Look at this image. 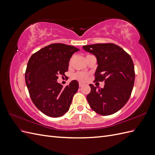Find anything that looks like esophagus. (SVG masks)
Masks as SVG:
<instances>
[{"mask_svg":"<svg viewBox=\"0 0 155 155\" xmlns=\"http://www.w3.org/2000/svg\"><path fill=\"white\" fill-rule=\"evenodd\" d=\"M79 87H81L83 86V84L81 83H79Z\"/></svg>","mask_w":155,"mask_h":155,"instance_id":"34e87169","label":"esophagus"}]
</instances>
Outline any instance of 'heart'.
I'll list each match as a JSON object with an SVG mask.
<instances>
[{
  "label": "heart",
  "mask_w": 155,
  "mask_h": 155,
  "mask_svg": "<svg viewBox=\"0 0 155 155\" xmlns=\"http://www.w3.org/2000/svg\"><path fill=\"white\" fill-rule=\"evenodd\" d=\"M88 75L85 72H78L74 75V78L81 82H85L87 80Z\"/></svg>",
  "instance_id": "b5f03b06"
}]
</instances>
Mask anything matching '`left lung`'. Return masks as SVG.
I'll list each match as a JSON object with an SVG mask.
<instances>
[{"label": "left lung", "mask_w": 155, "mask_h": 155, "mask_svg": "<svg viewBox=\"0 0 155 155\" xmlns=\"http://www.w3.org/2000/svg\"><path fill=\"white\" fill-rule=\"evenodd\" d=\"M83 48L97 59L95 81H105L101 88L89 85L88 104L100 115L114 114L126 104L132 92L135 79L133 60L123 48L112 43L85 45Z\"/></svg>", "instance_id": "left-lung-1"}]
</instances>
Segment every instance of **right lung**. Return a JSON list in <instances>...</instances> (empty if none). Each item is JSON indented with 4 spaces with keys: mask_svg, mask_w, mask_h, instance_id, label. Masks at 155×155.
Masks as SVG:
<instances>
[{
    "mask_svg": "<svg viewBox=\"0 0 155 155\" xmlns=\"http://www.w3.org/2000/svg\"><path fill=\"white\" fill-rule=\"evenodd\" d=\"M79 50L73 46L51 44L30 58L25 81L33 103L43 114L58 118L69 110L79 83L73 80L63 87L57 80L58 75L64 76L68 69L70 59Z\"/></svg>",
    "mask_w": 155,
    "mask_h": 155,
    "instance_id": "1",
    "label": "right lung"
}]
</instances>
